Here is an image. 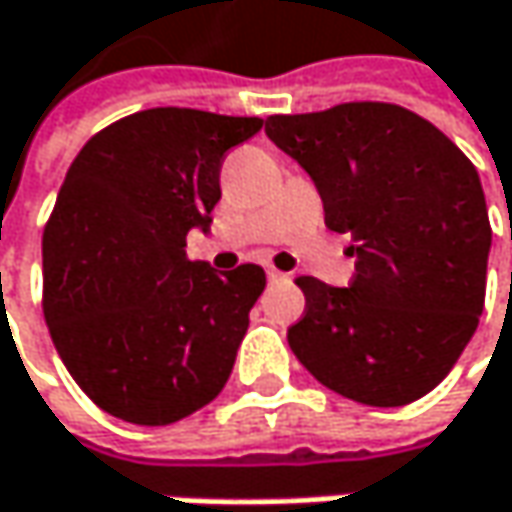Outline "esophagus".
I'll return each mask as SVG.
<instances>
[{
    "label": "esophagus",
    "mask_w": 512,
    "mask_h": 512,
    "mask_svg": "<svg viewBox=\"0 0 512 512\" xmlns=\"http://www.w3.org/2000/svg\"><path fill=\"white\" fill-rule=\"evenodd\" d=\"M266 275H269V281H287V278H290L287 272H281V269H275V266H269Z\"/></svg>",
    "instance_id": "34e87169"
}]
</instances>
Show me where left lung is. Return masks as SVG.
Returning a JSON list of instances; mask_svg holds the SVG:
<instances>
[{"label":"left lung","mask_w":512,"mask_h":512,"mask_svg":"<svg viewBox=\"0 0 512 512\" xmlns=\"http://www.w3.org/2000/svg\"><path fill=\"white\" fill-rule=\"evenodd\" d=\"M269 140L313 178L325 225L351 234L354 278L302 275L287 343L328 390L372 407L431 393L478 328L492 243L475 163L390 102L275 114Z\"/></svg>","instance_id":"8db88e82"}]
</instances>
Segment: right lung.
Segmentation results:
<instances>
[{
	"mask_svg": "<svg viewBox=\"0 0 512 512\" xmlns=\"http://www.w3.org/2000/svg\"><path fill=\"white\" fill-rule=\"evenodd\" d=\"M260 117L149 108L93 134L43 231V316L72 381L105 413L172 425L222 393L266 272L187 260L228 149Z\"/></svg>",
	"mask_w": 512,
	"mask_h": 512,
	"instance_id": "1",
	"label": "right lung"
}]
</instances>
